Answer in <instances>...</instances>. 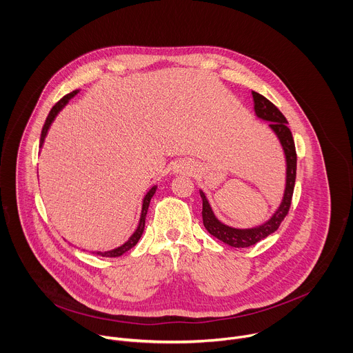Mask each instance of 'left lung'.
<instances>
[{
    "instance_id": "8db88e82",
    "label": "left lung",
    "mask_w": 353,
    "mask_h": 353,
    "mask_svg": "<svg viewBox=\"0 0 353 353\" xmlns=\"http://www.w3.org/2000/svg\"><path fill=\"white\" fill-rule=\"evenodd\" d=\"M253 93L254 99V110L256 114L270 123V127L275 131L278 135L282 148L285 150V157H286V188H285V195L282 199V204L278 208V211L274 214V216L265 222L261 226L253 228V229H234L230 226L223 225L219 222L210 204L205 198V194L203 191H199L201 198H203V222L205 229L219 239L221 241L232 245V247H250L259 243L260 240L265 239L271 233H274L282 221L286 218L290 204H292V195H293V188H294V181H296V163H297V157H296V148H294V141L292 137V132L288 127V120L285 116L281 113V110L272 103L267 97L257 92H251Z\"/></svg>"
}]
</instances>
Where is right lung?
I'll list each match as a JSON object with an SVG mask.
<instances>
[{
  "mask_svg": "<svg viewBox=\"0 0 353 353\" xmlns=\"http://www.w3.org/2000/svg\"><path fill=\"white\" fill-rule=\"evenodd\" d=\"M77 93H78V90H72L71 93L65 94L63 99H60L59 102L53 106V109L50 110V113H48V116H47V119H46V121H44V125H43V128H41L40 146H41V143H43V141H44V137H46V134H47V130H48L50 124L53 123V120H54V117L57 116V113L63 109V106L68 102V100H70L72 96H75ZM155 191H157V187H152V188L149 190V192L145 195V198H143V205H142V212H141V219H139V225H138L137 230L134 232V234L130 237V240H128L127 243H124L123 245H120L119 248H114V250H110V251H105V253H97L99 256H102V257H119V256L124 254L125 251H128L130 248H132V247L138 243V240L141 239V236H142V233H143V229H145V218H146V214H148V207H149V203H150V198L154 196Z\"/></svg>",
  "mask_w": 353,
  "mask_h": 353,
  "instance_id": "add662e5",
  "label": "right lung"
}]
</instances>
